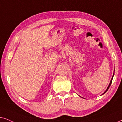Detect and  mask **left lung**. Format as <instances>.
Here are the masks:
<instances>
[{
  "instance_id": "8db88e82",
  "label": "left lung",
  "mask_w": 122,
  "mask_h": 122,
  "mask_svg": "<svg viewBox=\"0 0 122 122\" xmlns=\"http://www.w3.org/2000/svg\"><path fill=\"white\" fill-rule=\"evenodd\" d=\"M114 73H113V76H112V78H111V81H110V83H109V85H108V87H107V88L106 89V90L105 91V92H104L102 94V95H103V94H104L106 93V92L108 90V89H109V87H110V86H111V83H112V80H113V76H114Z\"/></svg>"
}]
</instances>
